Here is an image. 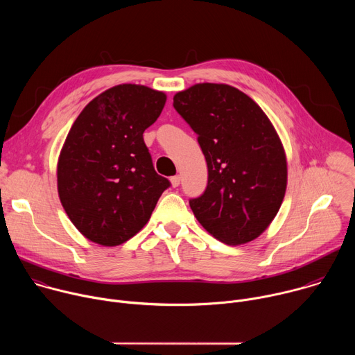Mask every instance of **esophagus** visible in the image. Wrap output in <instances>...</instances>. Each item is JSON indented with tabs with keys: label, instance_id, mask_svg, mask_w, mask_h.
I'll return each instance as SVG.
<instances>
[{
	"label": "esophagus",
	"instance_id": "obj_1",
	"mask_svg": "<svg viewBox=\"0 0 355 355\" xmlns=\"http://www.w3.org/2000/svg\"><path fill=\"white\" fill-rule=\"evenodd\" d=\"M170 181H171V185L175 188V187H178V185H180V182H181V177H180V175H174V177H171V178H170Z\"/></svg>",
	"mask_w": 355,
	"mask_h": 355
}]
</instances>
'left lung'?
<instances>
[{
	"mask_svg": "<svg viewBox=\"0 0 355 355\" xmlns=\"http://www.w3.org/2000/svg\"><path fill=\"white\" fill-rule=\"evenodd\" d=\"M174 108L198 135L208 185L189 207L215 239L239 245L259 237L278 214L286 189L282 143L263 110L227 84H195Z\"/></svg>",
	"mask_w": 355,
	"mask_h": 355,
	"instance_id": "8db88e82",
	"label": "left lung"
}]
</instances>
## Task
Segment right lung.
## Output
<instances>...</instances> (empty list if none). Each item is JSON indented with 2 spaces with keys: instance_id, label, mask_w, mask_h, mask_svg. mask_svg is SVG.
<instances>
[{
  "instance_id": "1",
  "label": "right lung",
  "mask_w": 355,
  "mask_h": 355,
  "mask_svg": "<svg viewBox=\"0 0 355 355\" xmlns=\"http://www.w3.org/2000/svg\"><path fill=\"white\" fill-rule=\"evenodd\" d=\"M166 99L148 87L121 84L94 98L73 123L59 157L58 188L67 216L88 240L125 243L171 185L156 173L143 140Z\"/></svg>"
}]
</instances>
